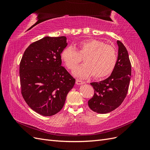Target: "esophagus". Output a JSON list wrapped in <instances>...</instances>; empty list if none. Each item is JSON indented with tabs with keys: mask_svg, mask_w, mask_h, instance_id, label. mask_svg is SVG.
Returning <instances> with one entry per match:
<instances>
[{
	"mask_svg": "<svg viewBox=\"0 0 150 150\" xmlns=\"http://www.w3.org/2000/svg\"><path fill=\"white\" fill-rule=\"evenodd\" d=\"M76 84H78V85H81V84H84L85 82H84V81H81L79 79H76Z\"/></svg>",
	"mask_w": 150,
	"mask_h": 150,
	"instance_id": "obj_1",
	"label": "esophagus"
}]
</instances>
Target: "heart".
<instances>
[{"mask_svg": "<svg viewBox=\"0 0 150 150\" xmlns=\"http://www.w3.org/2000/svg\"><path fill=\"white\" fill-rule=\"evenodd\" d=\"M62 61L69 69H73L84 57L85 63L75 69L73 74L86 78L93 74L95 78H103L114 70L117 62L116 49L111 45L96 39H88L78 44V51L67 46L61 54Z\"/></svg>", "mask_w": 150, "mask_h": 150, "instance_id": "heart-1", "label": "heart"}]
</instances>
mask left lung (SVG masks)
Segmentation results:
<instances>
[{
	"label": "left lung",
	"instance_id": "obj_1",
	"mask_svg": "<svg viewBox=\"0 0 150 150\" xmlns=\"http://www.w3.org/2000/svg\"><path fill=\"white\" fill-rule=\"evenodd\" d=\"M117 44L118 55L110 76L99 82L90 83L94 94L88 101V105L92 111L100 114L111 112L119 107L128 93L131 76V62L123 44L117 40Z\"/></svg>",
	"mask_w": 150,
	"mask_h": 150
}]
</instances>
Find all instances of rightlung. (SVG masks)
<instances>
[{"instance_id": "obj_1", "label": "right lung", "mask_w": 150, "mask_h": 150, "mask_svg": "<svg viewBox=\"0 0 150 150\" xmlns=\"http://www.w3.org/2000/svg\"><path fill=\"white\" fill-rule=\"evenodd\" d=\"M67 46L65 36H46L30 44L20 63L21 93L28 106L44 116L64 106L76 80L61 66V54Z\"/></svg>"}]
</instances>
